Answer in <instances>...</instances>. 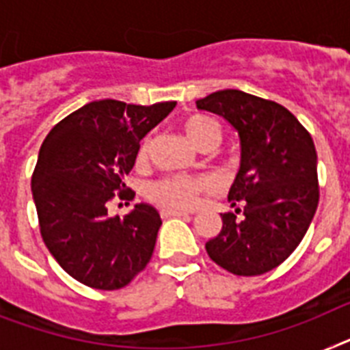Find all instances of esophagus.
<instances>
[{
	"mask_svg": "<svg viewBox=\"0 0 350 350\" xmlns=\"http://www.w3.org/2000/svg\"><path fill=\"white\" fill-rule=\"evenodd\" d=\"M187 211L182 209H161V216L163 218H170V216H186Z\"/></svg>",
	"mask_w": 350,
	"mask_h": 350,
	"instance_id": "obj_1",
	"label": "esophagus"
}]
</instances>
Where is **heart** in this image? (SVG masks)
<instances>
[{
	"mask_svg": "<svg viewBox=\"0 0 350 350\" xmlns=\"http://www.w3.org/2000/svg\"><path fill=\"white\" fill-rule=\"evenodd\" d=\"M180 126L187 139L198 150H211L221 139V126L215 118L206 114H191L180 121ZM150 137H143L135 152V163L143 164L148 157ZM211 187L209 180L204 177H187V175H170L155 180L148 187V198L159 206L170 209H191L202 193Z\"/></svg>",
	"mask_w": 350,
	"mask_h": 350,
	"instance_id": "1",
	"label": "heart"
}]
</instances>
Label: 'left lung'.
<instances>
[{"label": "left lung", "mask_w": 350, "mask_h": 350, "mask_svg": "<svg viewBox=\"0 0 350 350\" xmlns=\"http://www.w3.org/2000/svg\"><path fill=\"white\" fill-rule=\"evenodd\" d=\"M196 107L225 118L241 141V166L229 191L236 213L221 215L207 254L234 275L270 272L299 247L319 206L313 139L286 107L238 89L213 92Z\"/></svg>", "instance_id": "8db88e82"}]
</instances>
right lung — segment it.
<instances>
[{
    "label": "right lung",
    "mask_w": 350,
    "mask_h": 350,
    "mask_svg": "<svg viewBox=\"0 0 350 350\" xmlns=\"http://www.w3.org/2000/svg\"><path fill=\"white\" fill-rule=\"evenodd\" d=\"M175 105L98 100L71 112L46 135L31 175L40 236L78 282L120 290L152 259L163 225L157 211L137 204L123 218H111L107 207L114 198H134L123 177L134 168L139 141Z\"/></svg>",
    "instance_id": "right-lung-1"
}]
</instances>
